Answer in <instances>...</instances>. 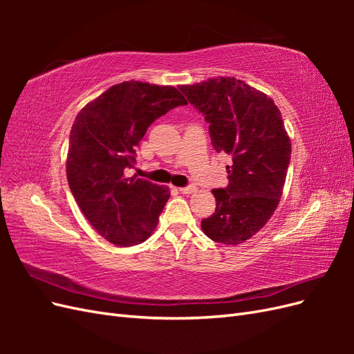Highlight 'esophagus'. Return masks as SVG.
Masks as SVG:
<instances>
[{
  "instance_id": "esophagus-1",
  "label": "esophagus",
  "mask_w": 354,
  "mask_h": 354,
  "mask_svg": "<svg viewBox=\"0 0 354 354\" xmlns=\"http://www.w3.org/2000/svg\"><path fill=\"white\" fill-rule=\"evenodd\" d=\"M178 190L185 195H192V194H195V192H196V187L195 186H186V187H180Z\"/></svg>"
}]
</instances>
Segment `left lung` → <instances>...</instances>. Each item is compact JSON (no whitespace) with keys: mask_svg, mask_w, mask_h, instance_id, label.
Wrapping results in <instances>:
<instances>
[{"mask_svg":"<svg viewBox=\"0 0 354 354\" xmlns=\"http://www.w3.org/2000/svg\"><path fill=\"white\" fill-rule=\"evenodd\" d=\"M178 88L205 116L212 147L232 155L229 185L212 190L216 212L201 227L214 242L242 243L263 229L282 196L291 140L281 111L269 95L232 77Z\"/></svg>","mask_w":354,"mask_h":354,"instance_id":"1","label":"left lung"}]
</instances>
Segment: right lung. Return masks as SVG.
Returning <instances> with one entry per match:
<instances>
[{"label":"right lung","instance_id":"obj_1","mask_svg":"<svg viewBox=\"0 0 354 354\" xmlns=\"http://www.w3.org/2000/svg\"><path fill=\"white\" fill-rule=\"evenodd\" d=\"M181 104L187 100L169 85L125 81L85 104L75 118L68 183L85 218L113 245L142 243L158 226L169 189L125 173L134 167L136 147L149 125Z\"/></svg>","mask_w":354,"mask_h":354}]
</instances>
